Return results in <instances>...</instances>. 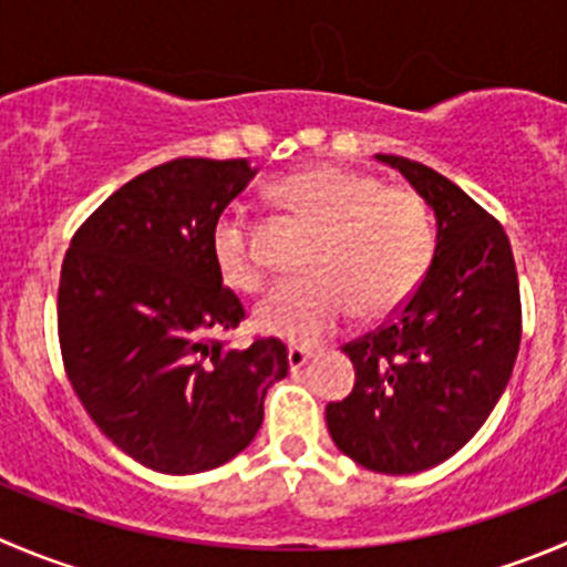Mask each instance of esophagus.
Returning <instances> with one entry per match:
<instances>
[{
	"label": "esophagus",
	"instance_id": "1",
	"mask_svg": "<svg viewBox=\"0 0 567 567\" xmlns=\"http://www.w3.org/2000/svg\"><path fill=\"white\" fill-rule=\"evenodd\" d=\"M310 360H312V351L299 349V346H290V349H288V365H290V371H293V373H299L301 368H305Z\"/></svg>",
	"mask_w": 567,
	"mask_h": 567
}]
</instances>
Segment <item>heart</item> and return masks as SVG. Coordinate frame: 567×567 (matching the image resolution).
Listing matches in <instances>:
<instances>
[{
    "instance_id": "b5f03b06",
    "label": "heart",
    "mask_w": 567,
    "mask_h": 567,
    "mask_svg": "<svg viewBox=\"0 0 567 567\" xmlns=\"http://www.w3.org/2000/svg\"><path fill=\"white\" fill-rule=\"evenodd\" d=\"M274 205L316 229L305 279L282 282L257 301L251 323L271 338L316 346L349 310L379 318L404 305L435 251L432 216L417 194L384 188L377 177L340 166H312L268 188ZM218 277L233 290H257L262 268L251 251L246 210L229 207L210 235Z\"/></svg>"
}]
</instances>
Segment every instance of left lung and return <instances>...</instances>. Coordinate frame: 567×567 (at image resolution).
<instances>
[{
	"label": "left lung",
	"instance_id": "1",
	"mask_svg": "<svg viewBox=\"0 0 567 567\" xmlns=\"http://www.w3.org/2000/svg\"><path fill=\"white\" fill-rule=\"evenodd\" d=\"M377 161L432 210L435 255L384 327L343 346L354 390L327 404V426L357 465L404 476L457 454L502 399L520 346V293L502 224L435 168Z\"/></svg>",
	"mask_w": 567,
	"mask_h": 567
}]
</instances>
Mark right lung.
Segmentation results:
<instances>
[{"label":"right lung","instance_id":"add662e5","mask_svg":"<svg viewBox=\"0 0 567 567\" xmlns=\"http://www.w3.org/2000/svg\"><path fill=\"white\" fill-rule=\"evenodd\" d=\"M257 177L249 161L179 157L115 190L65 251L58 334L99 430L135 463L188 476L238 457L262 423L288 349L216 340L244 318L210 235Z\"/></svg>","mask_w":567,"mask_h":567}]
</instances>
